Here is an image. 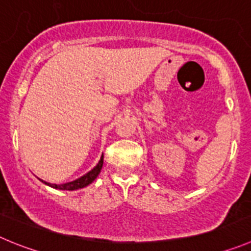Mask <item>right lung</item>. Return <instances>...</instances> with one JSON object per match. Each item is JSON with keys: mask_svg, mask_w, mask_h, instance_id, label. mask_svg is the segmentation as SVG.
<instances>
[{"mask_svg": "<svg viewBox=\"0 0 251 251\" xmlns=\"http://www.w3.org/2000/svg\"><path fill=\"white\" fill-rule=\"evenodd\" d=\"M102 163H104V154L100 157V161L98 162V165L95 166L93 170L89 171V172L85 173L84 176H81L80 178L75 179V181L68 182V183L55 184V183H49V182L43 181V179H41V181L43 182L44 184H47V186L51 187V188L60 189V191H75V189H80V188H84V187L89 186V184L93 183V182L97 179V177L99 176L100 171H101L102 168Z\"/></svg>", "mask_w": 251, "mask_h": 251, "instance_id": "1", "label": "right lung"}]
</instances>
